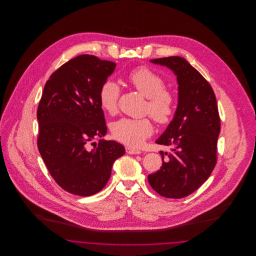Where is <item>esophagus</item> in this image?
Here are the masks:
<instances>
[{"label": "esophagus", "mask_w": 256, "mask_h": 256, "mask_svg": "<svg viewBox=\"0 0 256 256\" xmlns=\"http://www.w3.org/2000/svg\"><path fill=\"white\" fill-rule=\"evenodd\" d=\"M126 152L128 154H140L142 152L140 150H136V148H132L130 146H126Z\"/></svg>", "instance_id": "obj_1"}]
</instances>
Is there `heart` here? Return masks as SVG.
<instances>
[{
    "label": "heart",
    "instance_id": "obj_1",
    "mask_svg": "<svg viewBox=\"0 0 256 256\" xmlns=\"http://www.w3.org/2000/svg\"><path fill=\"white\" fill-rule=\"evenodd\" d=\"M130 84L148 98L146 111L159 124L170 122L176 110V97L170 89L165 87L164 78L146 66H140L128 74ZM120 86L113 80H106L100 89V104L110 114L118 111ZM112 134L122 144L138 148L154 132V124L150 118H122L114 122Z\"/></svg>",
    "mask_w": 256,
    "mask_h": 256
}]
</instances>
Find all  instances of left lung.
<instances>
[{
    "instance_id": "1",
    "label": "left lung",
    "mask_w": 256,
    "mask_h": 256,
    "mask_svg": "<svg viewBox=\"0 0 256 256\" xmlns=\"http://www.w3.org/2000/svg\"><path fill=\"white\" fill-rule=\"evenodd\" d=\"M176 76L178 104L174 119L156 144L170 146L160 152L162 167L148 176L152 188L168 198L192 194L206 180L217 163L220 130L214 91L198 70L180 56L152 60Z\"/></svg>"
}]
</instances>
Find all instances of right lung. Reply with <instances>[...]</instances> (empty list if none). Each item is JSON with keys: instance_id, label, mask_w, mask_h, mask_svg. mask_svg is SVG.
Listing matches in <instances>:
<instances>
[{"instance_id": "add662e5", "label": "right lung", "mask_w": 256, "mask_h": 256, "mask_svg": "<svg viewBox=\"0 0 256 256\" xmlns=\"http://www.w3.org/2000/svg\"><path fill=\"white\" fill-rule=\"evenodd\" d=\"M115 67L95 56L72 58L50 74L38 104V150L52 178L73 195L100 192L114 161L124 154L115 141L100 139L89 148L108 132L98 94Z\"/></svg>"}]
</instances>
